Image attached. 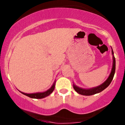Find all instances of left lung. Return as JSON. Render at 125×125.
<instances>
[{
  "label": "left lung",
  "instance_id": "8db88e82",
  "mask_svg": "<svg viewBox=\"0 0 125 125\" xmlns=\"http://www.w3.org/2000/svg\"><path fill=\"white\" fill-rule=\"evenodd\" d=\"M112 52L113 54V67L112 69L111 73H110L109 76L107 79L106 81L104 83H102L101 85L99 86L94 87V88L89 89H82L81 87H79L73 84V88L75 90V91L78 94H82L84 96H90L93 95V94H98L100 92L103 91L104 89H105L106 87L108 86L110 84L111 82L112 81L113 77H114L115 73V67H116V61L114 55H113V50H112Z\"/></svg>",
  "mask_w": 125,
  "mask_h": 125
}]
</instances>
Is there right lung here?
Masks as SVG:
<instances>
[{
  "instance_id": "1",
  "label": "right lung",
  "mask_w": 125,
  "mask_h": 125,
  "mask_svg": "<svg viewBox=\"0 0 125 125\" xmlns=\"http://www.w3.org/2000/svg\"><path fill=\"white\" fill-rule=\"evenodd\" d=\"M54 86H55V82L52 85V86L51 87V88L50 89L47 90V91L44 92L42 93H36V94H25V93H23L21 92L22 94H25V95L27 96L31 97V98H34V99H42L45 97L48 96L50 94H51L52 93V92L54 90Z\"/></svg>"
}]
</instances>
